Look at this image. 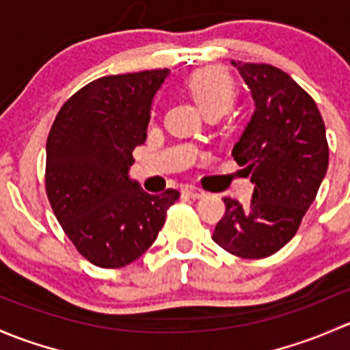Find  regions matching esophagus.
I'll use <instances>...</instances> for the list:
<instances>
[{"mask_svg":"<svg viewBox=\"0 0 350 350\" xmlns=\"http://www.w3.org/2000/svg\"><path fill=\"white\" fill-rule=\"evenodd\" d=\"M183 192H185L190 199H202V197H205V190L193 185H187L185 189H183Z\"/></svg>","mask_w":350,"mask_h":350,"instance_id":"34e87169","label":"esophagus"}]
</instances>
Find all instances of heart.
Masks as SVG:
<instances>
[{
	"label": "heart",
	"instance_id": "b5f03b06",
	"mask_svg": "<svg viewBox=\"0 0 350 350\" xmlns=\"http://www.w3.org/2000/svg\"><path fill=\"white\" fill-rule=\"evenodd\" d=\"M187 89L204 114L219 111L226 113L236 97L232 79L219 67H207L197 70L187 81Z\"/></svg>",
	"mask_w": 350,
	"mask_h": 350
}]
</instances>
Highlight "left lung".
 <instances>
[{
	"mask_svg": "<svg viewBox=\"0 0 350 350\" xmlns=\"http://www.w3.org/2000/svg\"><path fill=\"white\" fill-rule=\"evenodd\" d=\"M250 88L254 111L232 157L254 185L250 205L224 197L212 239L230 254L259 259L298 230L329 167L325 124L315 100L268 64L230 62Z\"/></svg>",
	"mask_w": 350,
	"mask_h": 350,
	"instance_id": "obj_1",
	"label": "left lung"
}]
</instances>
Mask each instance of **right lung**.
<instances>
[{
	"label": "right lung",
	"instance_id": "right-lung-1",
	"mask_svg": "<svg viewBox=\"0 0 350 350\" xmlns=\"http://www.w3.org/2000/svg\"><path fill=\"white\" fill-rule=\"evenodd\" d=\"M168 75L157 68L97 79L64 104L50 129L46 196L68 239L99 268L138 259L180 196L174 189L151 196L129 176Z\"/></svg>",
	"mask_w": 350,
	"mask_h": 350
}]
</instances>
